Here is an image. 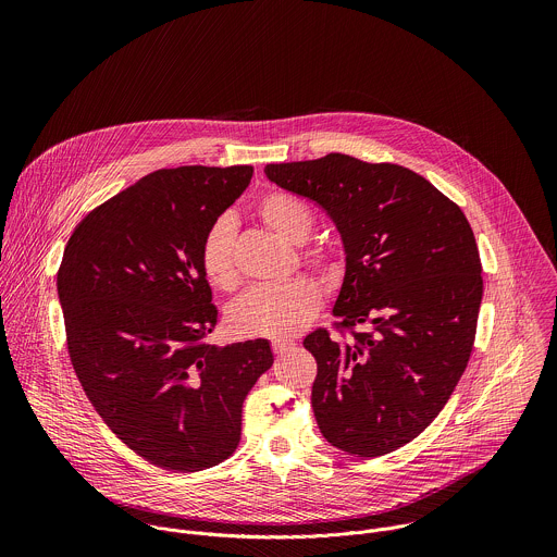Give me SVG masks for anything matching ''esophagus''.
<instances>
[{"label": "esophagus", "instance_id": "34e87169", "mask_svg": "<svg viewBox=\"0 0 557 557\" xmlns=\"http://www.w3.org/2000/svg\"><path fill=\"white\" fill-rule=\"evenodd\" d=\"M271 346H273L275 355H284V352H288L295 346V342L293 339H273Z\"/></svg>", "mask_w": 557, "mask_h": 557}]
</instances>
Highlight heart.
Segmentation results:
<instances>
[{"label":"heart","mask_w":557,"mask_h":557,"mask_svg":"<svg viewBox=\"0 0 557 557\" xmlns=\"http://www.w3.org/2000/svg\"><path fill=\"white\" fill-rule=\"evenodd\" d=\"M260 218L277 235L293 245H301L312 231V211L293 196L269 194L258 205ZM308 262L326 277L335 275L333 258L322 251H308ZM200 267L211 286L233 290L240 284L235 262V222L228 215L218 218L205 233L200 245ZM322 306V290L308 277H293L280 284H262L228 308V324L243 337H290L297 335Z\"/></svg>","instance_id":"heart-1"}]
</instances>
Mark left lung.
<instances>
[{
	"label": "left lung",
	"mask_w": 557,
	"mask_h": 557,
	"mask_svg": "<svg viewBox=\"0 0 557 557\" xmlns=\"http://www.w3.org/2000/svg\"><path fill=\"white\" fill-rule=\"evenodd\" d=\"M264 174L320 205L344 243L333 314L350 339L324 329L304 339L317 361V425L348 454L399 449L438 417L467 368L483 299L473 231L456 202L401 165L329 153Z\"/></svg>",
	"instance_id": "8db88e82"
}]
</instances>
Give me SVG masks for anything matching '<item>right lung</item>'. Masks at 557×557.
Returning a JSON list of instances; mask_svg holds the SVG:
<instances>
[{
	"label": "right lung",
	"instance_id": "1",
	"mask_svg": "<svg viewBox=\"0 0 557 557\" xmlns=\"http://www.w3.org/2000/svg\"><path fill=\"white\" fill-rule=\"evenodd\" d=\"M251 176V165L151 172L76 224L57 273L90 404L129 449L174 473L235 451L243 404L273 366L267 339L205 342L218 308L200 245Z\"/></svg>",
	"mask_w": 557,
	"mask_h": 557
}]
</instances>
